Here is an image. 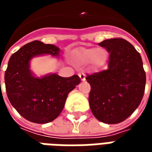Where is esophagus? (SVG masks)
<instances>
[{
	"instance_id": "obj_1",
	"label": "esophagus",
	"mask_w": 152,
	"mask_h": 152,
	"mask_svg": "<svg viewBox=\"0 0 152 152\" xmlns=\"http://www.w3.org/2000/svg\"><path fill=\"white\" fill-rule=\"evenodd\" d=\"M79 76L82 81H85V80H86V74H85V73H79Z\"/></svg>"
}]
</instances>
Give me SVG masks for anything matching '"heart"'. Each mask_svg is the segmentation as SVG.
Returning <instances> with one entry per match:
<instances>
[{"label":"heart","mask_w":152,"mask_h":152,"mask_svg":"<svg viewBox=\"0 0 152 152\" xmlns=\"http://www.w3.org/2000/svg\"><path fill=\"white\" fill-rule=\"evenodd\" d=\"M108 51L105 48H80L72 54L73 63L78 66H86L89 63L96 68L102 67L108 60Z\"/></svg>","instance_id":"1"}]
</instances>
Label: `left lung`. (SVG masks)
<instances>
[{"label": "left lung", "instance_id": "left-lung-1", "mask_svg": "<svg viewBox=\"0 0 152 152\" xmlns=\"http://www.w3.org/2000/svg\"><path fill=\"white\" fill-rule=\"evenodd\" d=\"M110 53L108 68L86 76L93 115L106 124H118L133 114L143 97L146 73L140 53L129 41L112 38L99 44Z\"/></svg>", "mask_w": 152, "mask_h": 152}]
</instances>
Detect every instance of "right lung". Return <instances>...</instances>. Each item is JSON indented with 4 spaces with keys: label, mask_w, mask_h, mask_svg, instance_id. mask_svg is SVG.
Returning <instances> with one entry per match:
<instances>
[{
    "label": "right lung",
    "mask_w": 152,
    "mask_h": 152,
    "mask_svg": "<svg viewBox=\"0 0 152 152\" xmlns=\"http://www.w3.org/2000/svg\"><path fill=\"white\" fill-rule=\"evenodd\" d=\"M43 54L58 57L59 48L39 40L31 41L12 54L5 73V89L11 105L26 120L37 124L56 119L68 94L80 82L77 75L62 77L49 74L40 78L33 76L30 61Z\"/></svg>",
    "instance_id": "right-lung-1"
}]
</instances>
